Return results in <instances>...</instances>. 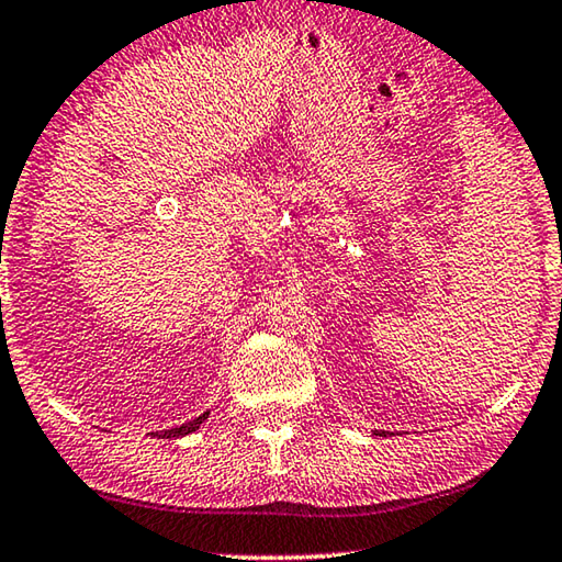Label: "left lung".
Returning <instances> with one entry per match:
<instances>
[{"label": "left lung", "instance_id": "obj_1", "mask_svg": "<svg viewBox=\"0 0 562 562\" xmlns=\"http://www.w3.org/2000/svg\"><path fill=\"white\" fill-rule=\"evenodd\" d=\"M381 434H386V431H381Z\"/></svg>", "mask_w": 562, "mask_h": 562}]
</instances>
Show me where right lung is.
<instances>
[{"label": "right lung", "mask_w": 562, "mask_h": 562, "mask_svg": "<svg viewBox=\"0 0 562 562\" xmlns=\"http://www.w3.org/2000/svg\"><path fill=\"white\" fill-rule=\"evenodd\" d=\"M206 418H209V412H204V414L196 416V418H191L189 424L173 426V429H164V431H154V434H150V437H156V439H179V437H187V434L196 431L199 426L206 422Z\"/></svg>", "instance_id": "obj_1"}]
</instances>
